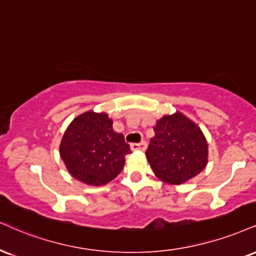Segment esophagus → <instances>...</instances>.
Returning a JSON list of instances; mask_svg holds the SVG:
<instances>
[{"label": "esophagus", "instance_id": "obj_1", "mask_svg": "<svg viewBox=\"0 0 256 256\" xmlns=\"http://www.w3.org/2000/svg\"><path fill=\"white\" fill-rule=\"evenodd\" d=\"M130 148L132 150H146L147 148V144L144 142V141H141L140 144H130Z\"/></svg>", "mask_w": 256, "mask_h": 256}]
</instances>
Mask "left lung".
<instances>
[{
  "label": "left lung",
  "mask_w": 256,
  "mask_h": 256,
  "mask_svg": "<svg viewBox=\"0 0 256 256\" xmlns=\"http://www.w3.org/2000/svg\"><path fill=\"white\" fill-rule=\"evenodd\" d=\"M146 156L156 176L179 185L203 171L208 162V142L200 128L180 112L156 122Z\"/></svg>",
  "instance_id": "1"
}]
</instances>
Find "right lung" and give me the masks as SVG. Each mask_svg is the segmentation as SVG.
Returning <instances> with one entry per match:
<instances>
[{
    "mask_svg": "<svg viewBox=\"0 0 256 256\" xmlns=\"http://www.w3.org/2000/svg\"><path fill=\"white\" fill-rule=\"evenodd\" d=\"M130 152L123 135L114 132L112 121L104 112H88L76 118L60 144V156L68 172L94 186L115 179Z\"/></svg>",
    "mask_w": 256,
    "mask_h": 256,
    "instance_id": "1",
    "label": "right lung"
}]
</instances>
